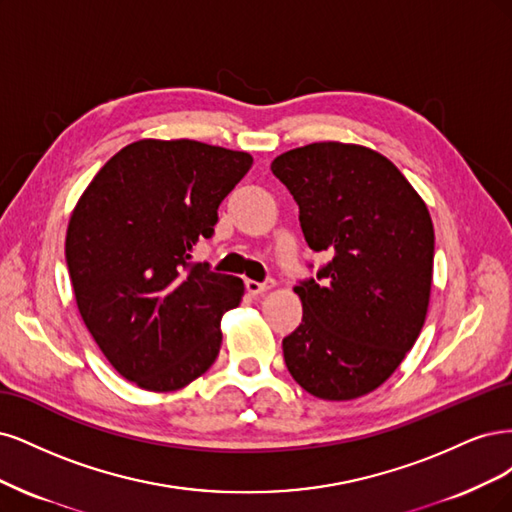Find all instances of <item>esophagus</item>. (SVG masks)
Instances as JSON below:
<instances>
[{
	"mask_svg": "<svg viewBox=\"0 0 512 512\" xmlns=\"http://www.w3.org/2000/svg\"><path fill=\"white\" fill-rule=\"evenodd\" d=\"M246 291H249L251 295H259V293H263V291H268V289H272L274 287V280L272 278H266V280H261V283H257V280H246Z\"/></svg>",
	"mask_w": 512,
	"mask_h": 512,
	"instance_id": "obj_1",
	"label": "esophagus"
}]
</instances>
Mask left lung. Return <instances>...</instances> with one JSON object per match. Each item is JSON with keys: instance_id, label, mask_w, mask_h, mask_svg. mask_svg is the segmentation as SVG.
Segmentation results:
<instances>
[{"instance_id": "obj_1", "label": "left lung", "mask_w": 512, "mask_h": 512, "mask_svg": "<svg viewBox=\"0 0 512 512\" xmlns=\"http://www.w3.org/2000/svg\"><path fill=\"white\" fill-rule=\"evenodd\" d=\"M272 172L300 206L310 249L329 255L293 289L304 317L283 338L287 370L321 400L359 398L387 381L421 334L434 270L430 212L366 146H300L278 155Z\"/></svg>"}]
</instances>
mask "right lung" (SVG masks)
<instances>
[{
  "label": "right lung",
  "instance_id": "right-lung-1",
  "mask_svg": "<svg viewBox=\"0 0 512 512\" xmlns=\"http://www.w3.org/2000/svg\"><path fill=\"white\" fill-rule=\"evenodd\" d=\"M249 153L195 140H140L114 155L78 200L65 236L76 304L127 381L174 391L221 349V317L242 278L193 263L219 206L251 170Z\"/></svg>",
  "mask_w": 512,
  "mask_h": 512
}]
</instances>
